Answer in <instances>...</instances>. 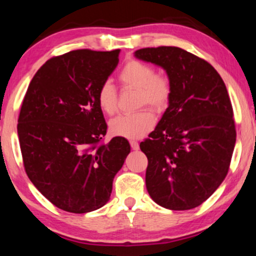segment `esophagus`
Returning a JSON list of instances; mask_svg holds the SVG:
<instances>
[{
	"label": "esophagus",
	"mask_w": 256,
	"mask_h": 256,
	"mask_svg": "<svg viewBox=\"0 0 256 256\" xmlns=\"http://www.w3.org/2000/svg\"><path fill=\"white\" fill-rule=\"evenodd\" d=\"M130 146L132 150H138L140 149V144L136 141H130Z\"/></svg>",
	"instance_id": "34e87169"
}]
</instances>
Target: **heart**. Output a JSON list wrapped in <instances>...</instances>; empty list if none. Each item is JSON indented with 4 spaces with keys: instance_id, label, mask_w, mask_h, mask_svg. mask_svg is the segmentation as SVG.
I'll list each match as a JSON object with an SVG mask.
<instances>
[{
    "instance_id": "b5f03b06",
    "label": "heart",
    "mask_w": 256,
    "mask_h": 256,
    "mask_svg": "<svg viewBox=\"0 0 256 256\" xmlns=\"http://www.w3.org/2000/svg\"><path fill=\"white\" fill-rule=\"evenodd\" d=\"M124 88L138 90L136 106L150 107L156 113H163L169 106L172 86L169 76L164 73H155V68L148 62L132 59L126 62L118 74ZM98 104L107 115H113L118 110V92L110 82H104L98 90ZM155 118L149 110L138 113L120 115L110 122V132L113 136L128 140L141 138L152 130Z\"/></svg>"
}]
</instances>
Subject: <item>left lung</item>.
I'll list each match as a JSON object with an SVG mask.
<instances>
[{
    "instance_id": "8db88e82",
    "label": "left lung",
    "mask_w": 256,
    "mask_h": 256,
    "mask_svg": "<svg viewBox=\"0 0 256 256\" xmlns=\"http://www.w3.org/2000/svg\"><path fill=\"white\" fill-rule=\"evenodd\" d=\"M135 57L163 68L172 86L169 107L140 144L148 158L146 190L162 208H197L225 180L236 146L225 82L210 62L180 48H140Z\"/></svg>"
}]
</instances>
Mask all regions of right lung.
Returning <instances> with one entry per match:
<instances>
[{
	"instance_id": "add662e5",
	"label": "right lung",
	"mask_w": 256,
	"mask_h": 256,
	"mask_svg": "<svg viewBox=\"0 0 256 256\" xmlns=\"http://www.w3.org/2000/svg\"><path fill=\"white\" fill-rule=\"evenodd\" d=\"M120 50H74L45 62L31 80L17 132L23 164L37 190L58 208L98 210L110 200L113 180L130 152L107 132L96 94L118 62Z\"/></svg>"
}]
</instances>
